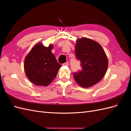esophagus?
<instances>
[{
	"label": "esophagus",
	"instance_id": "1",
	"mask_svg": "<svg viewBox=\"0 0 131 131\" xmlns=\"http://www.w3.org/2000/svg\"><path fill=\"white\" fill-rule=\"evenodd\" d=\"M63 66H68V65H69V63H68V62H66V63H63Z\"/></svg>",
	"mask_w": 131,
	"mask_h": 131
}]
</instances>
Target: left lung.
<instances>
[{
	"label": "left lung",
	"instance_id": "obj_1",
	"mask_svg": "<svg viewBox=\"0 0 131 131\" xmlns=\"http://www.w3.org/2000/svg\"><path fill=\"white\" fill-rule=\"evenodd\" d=\"M75 53L81 67L73 73L75 81L83 88H89L100 81L108 66V59L101 45L88 38L78 39Z\"/></svg>",
	"mask_w": 131,
	"mask_h": 131
}]
</instances>
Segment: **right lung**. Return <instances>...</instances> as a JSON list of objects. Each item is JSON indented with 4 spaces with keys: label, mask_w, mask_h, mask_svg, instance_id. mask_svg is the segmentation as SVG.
<instances>
[{
    "label": "right lung",
    "mask_w": 131,
    "mask_h": 131,
    "mask_svg": "<svg viewBox=\"0 0 131 131\" xmlns=\"http://www.w3.org/2000/svg\"><path fill=\"white\" fill-rule=\"evenodd\" d=\"M53 46L35 45L25 58L24 68L30 81L37 86H46L56 78L62 66L51 52Z\"/></svg>",
    "instance_id": "right-lung-1"
}]
</instances>
